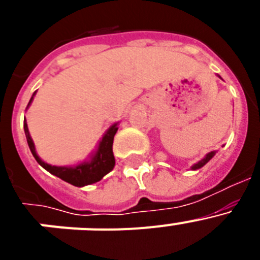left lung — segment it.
<instances>
[{
	"instance_id": "8db88e82",
	"label": "left lung",
	"mask_w": 260,
	"mask_h": 260,
	"mask_svg": "<svg viewBox=\"0 0 260 260\" xmlns=\"http://www.w3.org/2000/svg\"><path fill=\"white\" fill-rule=\"evenodd\" d=\"M219 78H221V77H220V75H219ZM216 152H217V151H211V152H208L207 155H206L203 158H202V160H199V161L197 162V164L192 165L191 171H197V169H201L202 167H204V165L207 164V162L210 161L211 158H212L213 156L216 155Z\"/></svg>"
}]
</instances>
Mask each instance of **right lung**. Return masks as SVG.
I'll return each instance as SVG.
<instances>
[{
	"instance_id": "1",
	"label": "right lung",
	"mask_w": 260,
	"mask_h": 260,
	"mask_svg": "<svg viewBox=\"0 0 260 260\" xmlns=\"http://www.w3.org/2000/svg\"><path fill=\"white\" fill-rule=\"evenodd\" d=\"M35 95L36 91L32 95L31 100H29L28 105H27V109L31 105ZM23 127H24V134H26L29 150H31L34 157L36 158V161L44 168L45 171L52 173L53 176L58 177V178L63 180L65 182L71 183V185L77 186V187H83V186L92 185V183L99 182L105 174H108L113 169L114 164H116V160H114L113 155V139L117 130H118V122L113 123L104 133V135H103L100 142H99L98 147H96V150L93 152H91L88 158H86V160L78 162L75 165H68V167H57V165H52L43 161L39 157L38 152H36L35 143L32 141L31 135H29L26 118H24V125H23Z\"/></svg>"
}]
</instances>
